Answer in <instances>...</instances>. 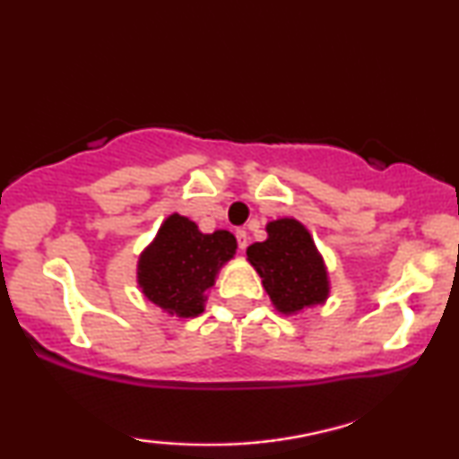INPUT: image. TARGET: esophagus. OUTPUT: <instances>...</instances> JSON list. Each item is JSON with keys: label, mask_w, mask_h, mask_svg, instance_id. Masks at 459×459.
Returning a JSON list of instances; mask_svg holds the SVG:
<instances>
[{"label": "esophagus", "mask_w": 459, "mask_h": 459, "mask_svg": "<svg viewBox=\"0 0 459 459\" xmlns=\"http://www.w3.org/2000/svg\"><path fill=\"white\" fill-rule=\"evenodd\" d=\"M236 238H238V247H240V250H244V248L248 247L247 230H236Z\"/></svg>", "instance_id": "1"}]
</instances>
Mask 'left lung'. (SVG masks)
<instances>
[{
  "label": "left lung",
  "mask_w": 459,
  "mask_h": 459,
  "mask_svg": "<svg viewBox=\"0 0 459 459\" xmlns=\"http://www.w3.org/2000/svg\"><path fill=\"white\" fill-rule=\"evenodd\" d=\"M269 238L248 247L247 256L263 278V286L281 313L324 303L328 278L309 231L294 219L267 225Z\"/></svg>",
  "instance_id": "obj_1"
}]
</instances>
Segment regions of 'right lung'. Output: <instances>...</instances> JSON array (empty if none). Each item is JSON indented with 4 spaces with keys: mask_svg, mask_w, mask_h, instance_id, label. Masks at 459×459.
<instances>
[{
    "mask_svg": "<svg viewBox=\"0 0 459 459\" xmlns=\"http://www.w3.org/2000/svg\"><path fill=\"white\" fill-rule=\"evenodd\" d=\"M236 253L230 231L203 234L196 223L171 215L140 259L143 294L169 313L194 317L203 313L204 290L215 281L217 269Z\"/></svg>",
    "mask_w": 459,
    "mask_h": 459,
    "instance_id": "1",
    "label": "right lung"
}]
</instances>
